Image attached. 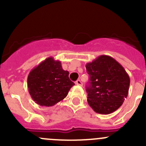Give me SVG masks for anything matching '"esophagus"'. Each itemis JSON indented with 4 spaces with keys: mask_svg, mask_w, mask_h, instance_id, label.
Masks as SVG:
<instances>
[{
    "mask_svg": "<svg viewBox=\"0 0 146 146\" xmlns=\"http://www.w3.org/2000/svg\"><path fill=\"white\" fill-rule=\"evenodd\" d=\"M76 85H80V86H82V82H81V80H76Z\"/></svg>",
    "mask_w": 146,
    "mask_h": 146,
    "instance_id": "obj_1",
    "label": "esophagus"
}]
</instances>
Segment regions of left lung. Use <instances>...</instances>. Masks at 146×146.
<instances>
[{"label": "left lung", "instance_id": "left-lung-1", "mask_svg": "<svg viewBox=\"0 0 146 146\" xmlns=\"http://www.w3.org/2000/svg\"><path fill=\"white\" fill-rule=\"evenodd\" d=\"M90 76L88 102L95 112L109 114L122 105L129 94L130 78L125 69L110 56L102 55L85 66Z\"/></svg>", "mask_w": 146, "mask_h": 146}]
</instances>
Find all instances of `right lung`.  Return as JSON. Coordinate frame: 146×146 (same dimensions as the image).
Returning a JSON list of instances; mask_svg holds the SVG:
<instances>
[{
    "label": "right lung",
    "instance_id": "right-lung-1",
    "mask_svg": "<svg viewBox=\"0 0 146 146\" xmlns=\"http://www.w3.org/2000/svg\"><path fill=\"white\" fill-rule=\"evenodd\" d=\"M59 61L48 57L34 68L27 77L29 95L37 104L51 107L63 100L75 85Z\"/></svg>",
    "mask_w": 146,
    "mask_h": 146
}]
</instances>
